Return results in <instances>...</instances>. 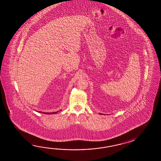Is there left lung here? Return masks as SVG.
<instances>
[{
  "instance_id": "8db88e82",
  "label": "left lung",
  "mask_w": 161,
  "mask_h": 161,
  "mask_svg": "<svg viewBox=\"0 0 161 161\" xmlns=\"http://www.w3.org/2000/svg\"><path fill=\"white\" fill-rule=\"evenodd\" d=\"M99 114H101V113H99Z\"/></svg>"
}]
</instances>
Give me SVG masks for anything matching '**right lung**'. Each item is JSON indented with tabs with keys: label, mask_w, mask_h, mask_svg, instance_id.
<instances>
[{
	"label": "right lung",
	"mask_w": 161,
	"mask_h": 161,
	"mask_svg": "<svg viewBox=\"0 0 161 161\" xmlns=\"http://www.w3.org/2000/svg\"><path fill=\"white\" fill-rule=\"evenodd\" d=\"M58 112H51V113H46V112H40V111H39L38 112H40V113H44V114H56V113H58Z\"/></svg>",
	"instance_id": "obj_1"
}]
</instances>
